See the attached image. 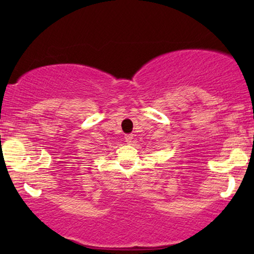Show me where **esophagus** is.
Wrapping results in <instances>:
<instances>
[{
    "label": "esophagus",
    "mask_w": 254,
    "mask_h": 254,
    "mask_svg": "<svg viewBox=\"0 0 254 254\" xmlns=\"http://www.w3.org/2000/svg\"><path fill=\"white\" fill-rule=\"evenodd\" d=\"M125 140H126L127 143H130L131 140H133V134H127V135H125Z\"/></svg>",
    "instance_id": "esophagus-1"
}]
</instances>
